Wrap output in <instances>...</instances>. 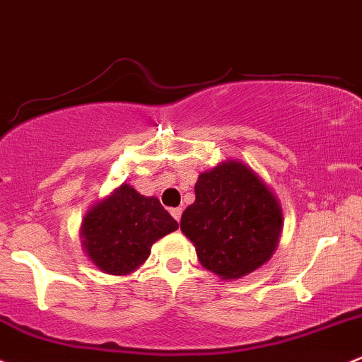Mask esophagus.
Listing matches in <instances>:
<instances>
[{
    "instance_id": "obj_1",
    "label": "esophagus",
    "mask_w": 362,
    "mask_h": 362,
    "mask_svg": "<svg viewBox=\"0 0 362 362\" xmlns=\"http://www.w3.org/2000/svg\"><path fill=\"white\" fill-rule=\"evenodd\" d=\"M170 213H172V216L175 218V220L180 221V218H182V208H173Z\"/></svg>"
}]
</instances>
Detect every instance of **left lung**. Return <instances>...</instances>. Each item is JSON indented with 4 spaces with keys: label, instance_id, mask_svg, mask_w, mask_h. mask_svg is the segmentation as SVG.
<instances>
[{
    "label": "left lung",
    "instance_id": "8db88e82",
    "mask_svg": "<svg viewBox=\"0 0 362 362\" xmlns=\"http://www.w3.org/2000/svg\"><path fill=\"white\" fill-rule=\"evenodd\" d=\"M196 201L180 230L201 264L223 280L245 276L272 257L281 233L275 194L242 161L230 160L199 175Z\"/></svg>",
    "mask_w": 362,
    "mask_h": 362
}]
</instances>
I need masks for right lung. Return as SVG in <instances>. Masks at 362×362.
<instances>
[{"mask_svg": "<svg viewBox=\"0 0 362 362\" xmlns=\"http://www.w3.org/2000/svg\"><path fill=\"white\" fill-rule=\"evenodd\" d=\"M178 223L156 197L123 184L87 211L81 237L87 256L108 275H127L149 257L151 245Z\"/></svg>", "mask_w": 362, "mask_h": 362, "instance_id": "obj_1", "label": "right lung"}]
</instances>
